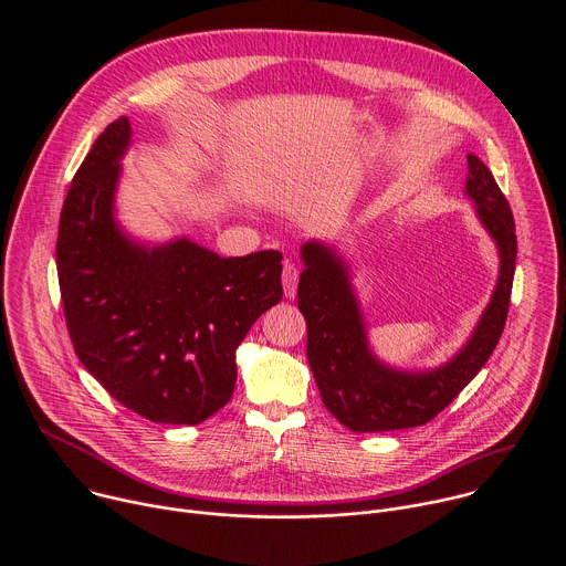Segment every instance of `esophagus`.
<instances>
[{"instance_id": "obj_1", "label": "esophagus", "mask_w": 566, "mask_h": 566, "mask_svg": "<svg viewBox=\"0 0 566 566\" xmlns=\"http://www.w3.org/2000/svg\"><path fill=\"white\" fill-rule=\"evenodd\" d=\"M297 277H300V269L295 264L286 262L282 269V286H284V295L289 300L295 297V293H297Z\"/></svg>"}]
</instances>
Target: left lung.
I'll return each mask as SVG.
<instances>
[{
  "label": "left lung",
  "instance_id": "left-lung-1",
  "mask_svg": "<svg viewBox=\"0 0 566 566\" xmlns=\"http://www.w3.org/2000/svg\"><path fill=\"white\" fill-rule=\"evenodd\" d=\"M463 195L495 241L500 271L474 329L437 367L402 369L378 358L349 262L329 241L308 239L300 247L304 271L297 308L306 319V358L325 408L352 432H389L428 423L450 406L497 347L515 275V221L493 172L476 154H468Z\"/></svg>",
  "mask_w": 566,
  "mask_h": 566
}]
</instances>
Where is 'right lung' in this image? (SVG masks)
I'll list each match as a JSON object with an SVG mask.
<instances>
[{
  "label": "right lung",
  "instance_id": "1",
  "mask_svg": "<svg viewBox=\"0 0 566 566\" xmlns=\"http://www.w3.org/2000/svg\"><path fill=\"white\" fill-rule=\"evenodd\" d=\"M132 145L123 116L94 143L60 214L57 280L73 349L132 412L197 426L237 380L234 352L282 300V255L219 258L188 237L145 241L116 214Z\"/></svg>",
  "mask_w": 566,
  "mask_h": 566
}]
</instances>
